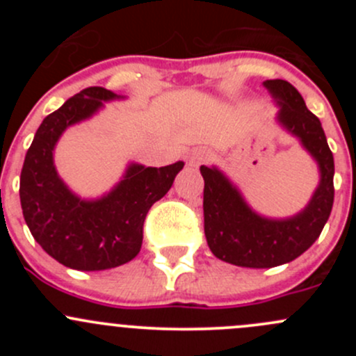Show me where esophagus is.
<instances>
[{"label": "esophagus", "mask_w": 356, "mask_h": 356, "mask_svg": "<svg viewBox=\"0 0 356 356\" xmlns=\"http://www.w3.org/2000/svg\"><path fill=\"white\" fill-rule=\"evenodd\" d=\"M207 160H208V152H204V149H195V152L189 153L188 165L189 167H200V165L204 163Z\"/></svg>", "instance_id": "esophagus-1"}]
</instances>
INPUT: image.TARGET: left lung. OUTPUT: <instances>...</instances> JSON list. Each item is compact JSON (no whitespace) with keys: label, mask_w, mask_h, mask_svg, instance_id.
<instances>
[{"label":"left lung","mask_w":356,"mask_h":356,"mask_svg":"<svg viewBox=\"0 0 356 356\" xmlns=\"http://www.w3.org/2000/svg\"><path fill=\"white\" fill-rule=\"evenodd\" d=\"M264 86L279 106L275 120L314 158L321 181L303 210L293 217L270 218L257 213L224 172L201 165L208 246L222 261L248 268L277 267L305 253L321 236L334 203V156L321 120L288 81L272 79Z\"/></svg>","instance_id":"8db88e82"}]
</instances>
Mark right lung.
Instances as JSON below:
<instances>
[{
    "instance_id": "right-lung-1",
    "label": "right lung",
    "mask_w": 356,
    "mask_h": 356,
    "mask_svg": "<svg viewBox=\"0 0 356 356\" xmlns=\"http://www.w3.org/2000/svg\"><path fill=\"white\" fill-rule=\"evenodd\" d=\"M105 88H88L67 99L39 125L20 174L25 224L42 250L75 270H106L131 261L143 245V224L152 204L163 198L184 167L129 163L111 191L96 200L75 195L55 167V146L70 125L124 99Z\"/></svg>"
}]
</instances>
